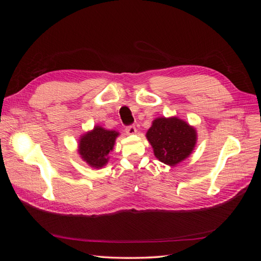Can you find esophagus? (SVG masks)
I'll list each match as a JSON object with an SVG mask.
<instances>
[{
  "label": "esophagus",
  "mask_w": 261,
  "mask_h": 261,
  "mask_svg": "<svg viewBox=\"0 0 261 261\" xmlns=\"http://www.w3.org/2000/svg\"><path fill=\"white\" fill-rule=\"evenodd\" d=\"M125 132L127 133L128 135H133V134H135V133H136L135 125H128V126H126V127H125Z\"/></svg>",
  "instance_id": "obj_1"
}]
</instances>
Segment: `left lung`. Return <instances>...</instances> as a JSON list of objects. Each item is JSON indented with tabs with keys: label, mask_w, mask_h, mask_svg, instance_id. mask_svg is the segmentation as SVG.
<instances>
[{
	"label": "left lung",
	"mask_w": 261,
	"mask_h": 261,
	"mask_svg": "<svg viewBox=\"0 0 261 261\" xmlns=\"http://www.w3.org/2000/svg\"><path fill=\"white\" fill-rule=\"evenodd\" d=\"M147 139L154 155L168 165H176L192 153L196 145V130L177 117H159L147 132Z\"/></svg>",
	"instance_id": "obj_1"
}]
</instances>
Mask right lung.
<instances>
[{"mask_svg": "<svg viewBox=\"0 0 261 261\" xmlns=\"http://www.w3.org/2000/svg\"><path fill=\"white\" fill-rule=\"evenodd\" d=\"M118 133L96 126L80 140V154L92 168H102L109 160V152L113 149Z\"/></svg>", "mask_w": 261, "mask_h": 261, "instance_id": "1", "label": "right lung"}]
</instances>
